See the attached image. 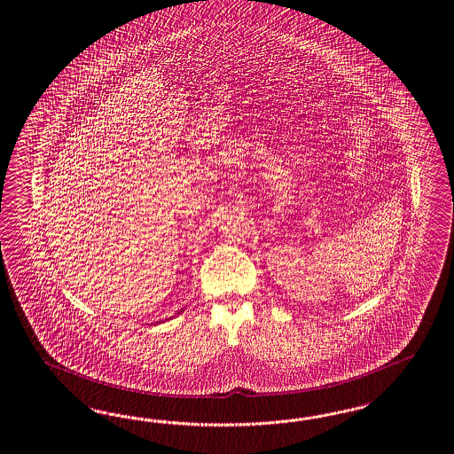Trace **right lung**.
<instances>
[{"label": "right lung", "mask_w": 454, "mask_h": 454, "mask_svg": "<svg viewBox=\"0 0 454 454\" xmlns=\"http://www.w3.org/2000/svg\"><path fill=\"white\" fill-rule=\"evenodd\" d=\"M183 311H184V308H183V309H181V311H177V314L183 313Z\"/></svg>", "instance_id": "right-lung-1"}]
</instances>
